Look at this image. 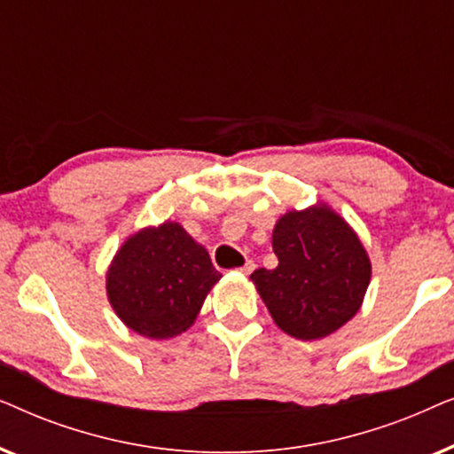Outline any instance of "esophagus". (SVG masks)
I'll return each mask as SVG.
<instances>
[{"instance_id": "obj_1", "label": "esophagus", "mask_w": 454, "mask_h": 454, "mask_svg": "<svg viewBox=\"0 0 454 454\" xmlns=\"http://www.w3.org/2000/svg\"><path fill=\"white\" fill-rule=\"evenodd\" d=\"M254 269H256V264H254L252 260H247V262H246L244 266H241V269H238V270L244 272V275H250V272H252Z\"/></svg>"}]
</instances>
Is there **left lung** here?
Wrapping results in <instances>:
<instances>
[{"instance_id":"1","label":"left lung","mask_w":454,"mask_h":454,"mask_svg":"<svg viewBox=\"0 0 454 454\" xmlns=\"http://www.w3.org/2000/svg\"><path fill=\"white\" fill-rule=\"evenodd\" d=\"M278 266L252 272L277 326L291 337H328L362 306L372 266L356 231L326 207L283 215L272 231Z\"/></svg>"}]
</instances>
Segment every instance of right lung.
<instances>
[{
	"instance_id": "add662e5",
	"label": "right lung",
	"mask_w": 454,
	"mask_h": 454,
	"mask_svg": "<svg viewBox=\"0 0 454 454\" xmlns=\"http://www.w3.org/2000/svg\"><path fill=\"white\" fill-rule=\"evenodd\" d=\"M221 278L208 252L177 223L146 227L115 254L107 295L123 325L148 339L177 337L194 325Z\"/></svg>"
}]
</instances>
